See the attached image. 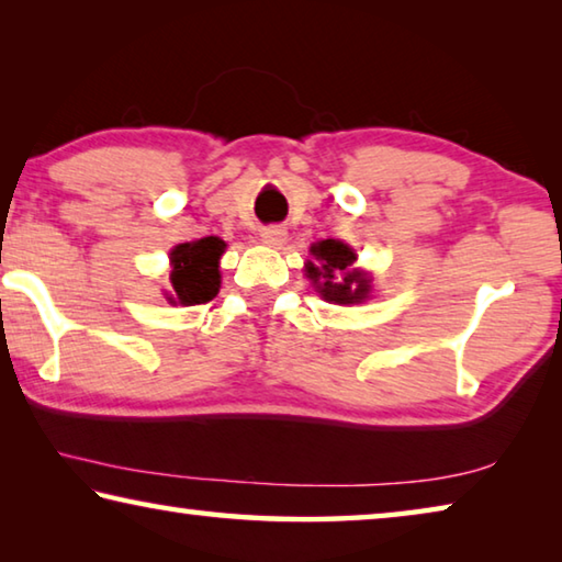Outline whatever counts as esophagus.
<instances>
[{
    "instance_id": "1",
    "label": "esophagus",
    "mask_w": 562,
    "mask_h": 562,
    "mask_svg": "<svg viewBox=\"0 0 562 562\" xmlns=\"http://www.w3.org/2000/svg\"><path fill=\"white\" fill-rule=\"evenodd\" d=\"M260 240L270 247H280L284 240H288V231L282 225H268L260 227Z\"/></svg>"
}]
</instances>
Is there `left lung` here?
I'll use <instances>...</instances> for the list:
<instances>
[{
	"label": "left lung",
	"mask_w": 562,
	"mask_h": 562,
	"mask_svg": "<svg viewBox=\"0 0 562 562\" xmlns=\"http://www.w3.org/2000/svg\"><path fill=\"white\" fill-rule=\"evenodd\" d=\"M315 262H307V278L317 284L322 297L335 304H355L369 294V280L349 270L357 255L339 240H322L312 245Z\"/></svg>",
	"instance_id": "1"
}]
</instances>
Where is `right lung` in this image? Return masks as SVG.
Segmentation results:
<instances>
[{
    "instance_id": "add662e5",
    "label": "right lung",
    "mask_w": 562,
    "mask_h": 562,
    "mask_svg": "<svg viewBox=\"0 0 562 562\" xmlns=\"http://www.w3.org/2000/svg\"><path fill=\"white\" fill-rule=\"evenodd\" d=\"M225 252L221 237H203L195 243H183L170 252L173 272H170V302L180 304H205L221 290V272L217 262Z\"/></svg>"
}]
</instances>
